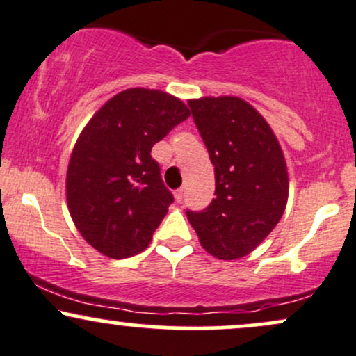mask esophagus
Returning <instances> with one entry per match:
<instances>
[{
	"mask_svg": "<svg viewBox=\"0 0 356 356\" xmlns=\"http://www.w3.org/2000/svg\"><path fill=\"white\" fill-rule=\"evenodd\" d=\"M174 199H175V201H177V202H181L182 199H184V189H177V191H175V192H174Z\"/></svg>",
	"mask_w": 356,
	"mask_h": 356,
	"instance_id": "obj_1",
	"label": "esophagus"
}]
</instances>
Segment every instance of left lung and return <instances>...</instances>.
<instances>
[{
    "label": "left lung",
    "mask_w": 356,
    "mask_h": 356,
    "mask_svg": "<svg viewBox=\"0 0 356 356\" xmlns=\"http://www.w3.org/2000/svg\"><path fill=\"white\" fill-rule=\"evenodd\" d=\"M216 174L207 209L187 211L199 243L218 259L248 256L280 222L289 194L288 167L273 129L239 97L187 102Z\"/></svg>",
    "instance_id": "left-lung-1"
}]
</instances>
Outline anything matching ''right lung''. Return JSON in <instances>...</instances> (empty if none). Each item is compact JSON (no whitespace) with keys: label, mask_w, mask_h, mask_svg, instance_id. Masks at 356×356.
<instances>
[{"label":"right lung","mask_w":356,"mask_h":356,"mask_svg":"<svg viewBox=\"0 0 356 356\" xmlns=\"http://www.w3.org/2000/svg\"><path fill=\"white\" fill-rule=\"evenodd\" d=\"M191 115L162 90L127 88L105 102L76 138L67 204L76 229L112 259L149 246L174 197L150 150Z\"/></svg>","instance_id":"add662e5"}]
</instances>
